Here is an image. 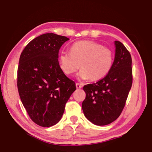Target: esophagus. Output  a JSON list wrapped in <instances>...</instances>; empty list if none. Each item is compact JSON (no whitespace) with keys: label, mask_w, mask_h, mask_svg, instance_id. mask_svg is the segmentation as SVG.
Instances as JSON below:
<instances>
[{"label":"esophagus","mask_w":152,"mask_h":152,"mask_svg":"<svg viewBox=\"0 0 152 152\" xmlns=\"http://www.w3.org/2000/svg\"><path fill=\"white\" fill-rule=\"evenodd\" d=\"M76 86L77 89H80V88H82V87H83V85L80 84V83H76Z\"/></svg>","instance_id":"1"}]
</instances>
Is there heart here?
Wrapping results in <instances>:
<instances>
[{"label": "heart", "mask_w": 152, "mask_h": 152, "mask_svg": "<svg viewBox=\"0 0 152 152\" xmlns=\"http://www.w3.org/2000/svg\"><path fill=\"white\" fill-rule=\"evenodd\" d=\"M114 63V53L110 49L91 40H83L72 45L70 52L62 51L58 64L65 75L71 76L80 65L78 76L81 79L98 80L107 75Z\"/></svg>", "instance_id": "b5f03b06"}]
</instances>
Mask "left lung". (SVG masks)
Segmentation results:
<instances>
[{
  "mask_svg": "<svg viewBox=\"0 0 152 152\" xmlns=\"http://www.w3.org/2000/svg\"><path fill=\"white\" fill-rule=\"evenodd\" d=\"M114 61L107 75L83 87L86 93L82 109L85 116L96 125H108L120 116L132 85L131 54L124 45L115 41Z\"/></svg>",
  "mask_w": 152,
  "mask_h": 152,
  "instance_id": "8db88e82",
  "label": "left lung"
}]
</instances>
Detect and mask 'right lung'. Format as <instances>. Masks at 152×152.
<instances>
[{"label":"right lung","mask_w":152,"mask_h":152,"mask_svg":"<svg viewBox=\"0 0 152 152\" xmlns=\"http://www.w3.org/2000/svg\"><path fill=\"white\" fill-rule=\"evenodd\" d=\"M68 40L53 33L42 34L27 45L19 59V96L29 118L41 127L58 123L76 90L75 83L61 71L58 60L60 48Z\"/></svg>","instance_id":"obj_1"}]
</instances>
